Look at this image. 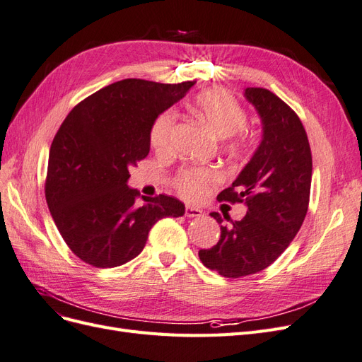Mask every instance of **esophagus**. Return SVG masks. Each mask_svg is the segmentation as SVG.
I'll list each match as a JSON object with an SVG mask.
<instances>
[{"mask_svg":"<svg viewBox=\"0 0 362 362\" xmlns=\"http://www.w3.org/2000/svg\"><path fill=\"white\" fill-rule=\"evenodd\" d=\"M185 216H187V217H201L202 211L199 210V208L187 205V206H185Z\"/></svg>","mask_w":362,"mask_h":362,"instance_id":"esophagus-1","label":"esophagus"}]
</instances>
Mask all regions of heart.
<instances>
[{
    "mask_svg": "<svg viewBox=\"0 0 362 362\" xmlns=\"http://www.w3.org/2000/svg\"><path fill=\"white\" fill-rule=\"evenodd\" d=\"M190 105L196 117L206 128L218 137H226V146L234 154H243L250 148L252 134L246 128L247 113L233 93L214 87L199 93ZM175 117L177 116L173 112H164L157 117L151 129L152 148L164 151L169 146ZM221 181L222 173L218 169L206 166L182 169L175 178V185L185 199L198 201Z\"/></svg>",
    "mask_w": 362,
    "mask_h": 362,
    "instance_id": "obj_1",
    "label": "heart"
}]
</instances>
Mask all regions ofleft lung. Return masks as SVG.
<instances>
[{
	"label": "left lung",
	"mask_w": 362,
	"mask_h": 362,
	"mask_svg": "<svg viewBox=\"0 0 362 362\" xmlns=\"http://www.w3.org/2000/svg\"><path fill=\"white\" fill-rule=\"evenodd\" d=\"M245 98L261 117L262 139L231 187L217 199L245 202L247 213L231 226H221L217 245L199 250L202 264L225 278L269 267L298 234L310 204L313 157L299 116L262 87H247ZM210 216L217 223L229 217Z\"/></svg>",
	"instance_id": "1"
}]
</instances>
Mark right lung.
Instances as JSON below:
<instances>
[{"instance_id": "right-lung-1", "label": "right lung", "mask_w": 362, "mask_h": 362, "mask_svg": "<svg viewBox=\"0 0 362 362\" xmlns=\"http://www.w3.org/2000/svg\"><path fill=\"white\" fill-rule=\"evenodd\" d=\"M196 81L127 78L76 104L54 137L45 198L64 243L87 264L122 266L144 250L163 217L185 206L172 196H141L127 185L129 166L149 154L156 119Z\"/></svg>"}]
</instances>
